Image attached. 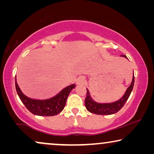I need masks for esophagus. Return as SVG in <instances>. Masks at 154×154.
Segmentation results:
<instances>
[{"label":"esophagus","instance_id":"1","mask_svg":"<svg viewBox=\"0 0 154 154\" xmlns=\"http://www.w3.org/2000/svg\"><path fill=\"white\" fill-rule=\"evenodd\" d=\"M85 79L83 76L79 77L77 79L76 81H75V83H76L77 85H83V84H85Z\"/></svg>","mask_w":154,"mask_h":154}]
</instances>
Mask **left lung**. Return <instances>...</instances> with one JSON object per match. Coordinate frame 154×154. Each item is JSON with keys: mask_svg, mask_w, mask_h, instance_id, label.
<instances>
[{"mask_svg": "<svg viewBox=\"0 0 154 154\" xmlns=\"http://www.w3.org/2000/svg\"><path fill=\"white\" fill-rule=\"evenodd\" d=\"M122 57L127 58L125 55H121ZM134 83V76L133 73V77H132V81L131 82L130 85L127 88L125 94L122 97L121 99L119 100L110 103H98L94 101L93 99L92 98L91 95H90L89 90L87 89V96H86L85 100V105L86 109L90 113H94V114L97 115H111L113 113H117L118 111L123 108L124 104L127 102L128 99L131 94V92L132 89H133Z\"/></svg>", "mask_w": 154, "mask_h": 154, "instance_id": "1", "label": "left lung"}]
</instances>
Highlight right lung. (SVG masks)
I'll return each mask as SVG.
<instances>
[{
    "instance_id": "add662e5",
    "label": "right lung",
    "mask_w": 154,
    "mask_h": 154,
    "mask_svg": "<svg viewBox=\"0 0 154 154\" xmlns=\"http://www.w3.org/2000/svg\"><path fill=\"white\" fill-rule=\"evenodd\" d=\"M75 87L72 84L64 88L55 96L46 100H35L25 95L19 87L15 77V88L19 97L26 108L33 114L40 116H52L57 115L64 109L70 92Z\"/></svg>"
}]
</instances>
